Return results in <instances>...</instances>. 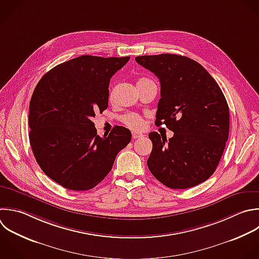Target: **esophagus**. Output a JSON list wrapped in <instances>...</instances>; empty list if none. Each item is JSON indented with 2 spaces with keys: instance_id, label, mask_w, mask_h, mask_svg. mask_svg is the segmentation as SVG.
Listing matches in <instances>:
<instances>
[{
  "instance_id": "obj_1",
  "label": "esophagus",
  "mask_w": 259,
  "mask_h": 259,
  "mask_svg": "<svg viewBox=\"0 0 259 259\" xmlns=\"http://www.w3.org/2000/svg\"><path fill=\"white\" fill-rule=\"evenodd\" d=\"M132 136H133V139H139V138H142L144 135L143 134H140V133H138V132H133L132 133Z\"/></svg>"
}]
</instances>
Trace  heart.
I'll return each instance as SVG.
<instances>
[{"instance_id":"obj_1","label":"heart","mask_w":259,"mask_h":259,"mask_svg":"<svg viewBox=\"0 0 259 259\" xmlns=\"http://www.w3.org/2000/svg\"><path fill=\"white\" fill-rule=\"evenodd\" d=\"M144 81H150L148 79H141L138 83L144 82ZM120 121L126 125L128 128L134 131H140L144 127V119L142 116L136 113H126L122 116H120Z\"/></svg>"}]
</instances>
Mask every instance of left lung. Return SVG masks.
<instances>
[{"instance_id":"8db88e82","label":"left lung","mask_w":259,"mask_h":259,"mask_svg":"<svg viewBox=\"0 0 259 259\" xmlns=\"http://www.w3.org/2000/svg\"><path fill=\"white\" fill-rule=\"evenodd\" d=\"M161 84L156 125L174 133L168 141L149 134L153 143L147 161L151 173L172 189H185L214 172L229 137L227 100L214 79L197 62L178 55L137 57Z\"/></svg>"}]
</instances>
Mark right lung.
<instances>
[{"label":"right lung","mask_w":259,"mask_h":259,"mask_svg":"<svg viewBox=\"0 0 259 259\" xmlns=\"http://www.w3.org/2000/svg\"><path fill=\"white\" fill-rule=\"evenodd\" d=\"M130 60L82 56L49 71L29 104V141L42 171L71 190H88L112 169L132 133L114 126L103 137L91 120L108 106L111 77Z\"/></svg>","instance_id":"1"}]
</instances>
